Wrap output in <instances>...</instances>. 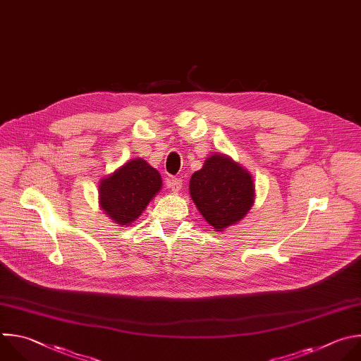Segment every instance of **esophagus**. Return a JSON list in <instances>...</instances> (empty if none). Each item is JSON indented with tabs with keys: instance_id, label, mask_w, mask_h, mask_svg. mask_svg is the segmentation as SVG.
<instances>
[{
	"instance_id": "34e87169",
	"label": "esophagus",
	"mask_w": 361,
	"mask_h": 361,
	"mask_svg": "<svg viewBox=\"0 0 361 361\" xmlns=\"http://www.w3.org/2000/svg\"><path fill=\"white\" fill-rule=\"evenodd\" d=\"M168 183V188H171V190H173L175 193L179 192L182 189V179H178V178H169L166 180Z\"/></svg>"
}]
</instances>
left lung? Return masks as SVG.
Returning a JSON list of instances; mask_svg holds the SVG:
<instances>
[{"label": "left lung", "mask_w": 361, "mask_h": 361, "mask_svg": "<svg viewBox=\"0 0 361 361\" xmlns=\"http://www.w3.org/2000/svg\"><path fill=\"white\" fill-rule=\"evenodd\" d=\"M189 193L204 221L218 232L239 224L256 197L252 173L224 154L206 158L189 180Z\"/></svg>", "instance_id": "left-lung-1"}]
</instances>
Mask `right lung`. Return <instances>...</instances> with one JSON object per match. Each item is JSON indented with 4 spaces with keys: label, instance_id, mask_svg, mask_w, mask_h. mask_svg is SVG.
Wrapping results in <instances>:
<instances>
[{
    "label": "right lung",
    "instance_id": "right-lung-1",
    "mask_svg": "<svg viewBox=\"0 0 361 361\" xmlns=\"http://www.w3.org/2000/svg\"><path fill=\"white\" fill-rule=\"evenodd\" d=\"M161 189L159 172L145 159L135 158L101 179L99 206L111 221L125 228L139 218Z\"/></svg>",
    "mask_w": 361,
    "mask_h": 361
}]
</instances>
